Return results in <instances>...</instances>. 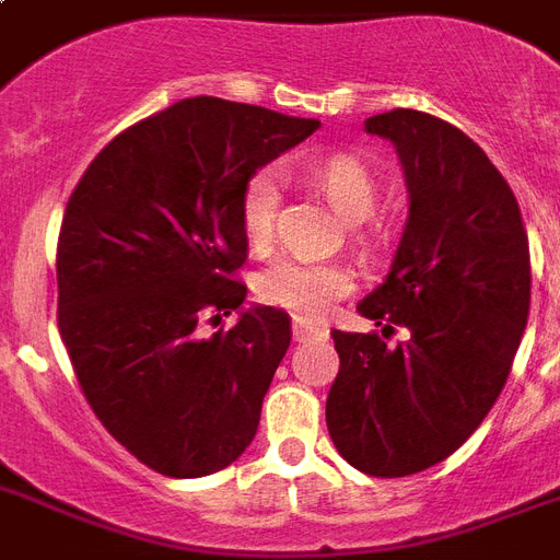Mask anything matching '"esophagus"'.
Returning <instances> with one entry per match:
<instances>
[{"label": "esophagus", "instance_id": "esophagus-1", "mask_svg": "<svg viewBox=\"0 0 560 560\" xmlns=\"http://www.w3.org/2000/svg\"><path fill=\"white\" fill-rule=\"evenodd\" d=\"M328 337V325L325 323H307V319H293V340H325Z\"/></svg>", "mask_w": 560, "mask_h": 560}]
</instances>
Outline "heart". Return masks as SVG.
Masks as SVG:
<instances>
[{
  "label": "heart",
  "mask_w": 560,
  "mask_h": 560,
  "mask_svg": "<svg viewBox=\"0 0 560 560\" xmlns=\"http://www.w3.org/2000/svg\"><path fill=\"white\" fill-rule=\"evenodd\" d=\"M307 179L328 197L334 211L349 223H363L377 206L381 186L374 171L358 153H328L307 168ZM279 171L261 168L246 179L241 194V226L253 246L270 244L279 211ZM351 272L337 261H311L299 255H281L267 264L255 293L264 305L281 307L299 316H316L342 299L351 290Z\"/></svg>",
  "instance_id": "obj_1"
}]
</instances>
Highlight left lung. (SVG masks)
<instances>
[{"label":"left lung","mask_w":560,"mask_h":560,"mask_svg":"<svg viewBox=\"0 0 560 560\" xmlns=\"http://www.w3.org/2000/svg\"><path fill=\"white\" fill-rule=\"evenodd\" d=\"M366 133L395 144L409 218L389 276L358 305L383 337L331 331L325 421L342 459L389 479L447 459L494 407L529 319L532 264L514 191L459 127L392 109ZM395 324L410 337L386 347Z\"/></svg>","instance_id":"1"}]
</instances>
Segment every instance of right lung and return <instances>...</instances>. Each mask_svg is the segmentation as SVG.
<instances>
[{"mask_svg": "<svg viewBox=\"0 0 560 560\" xmlns=\"http://www.w3.org/2000/svg\"><path fill=\"white\" fill-rule=\"evenodd\" d=\"M316 127L211 95L177 101L118 133L66 202L60 340L92 412L156 474L206 477L255 439L290 316L258 305L229 331L200 328L246 299V179Z\"/></svg>", "mask_w": 560, "mask_h": 560, "instance_id": "1", "label": "right lung"}]
</instances>
